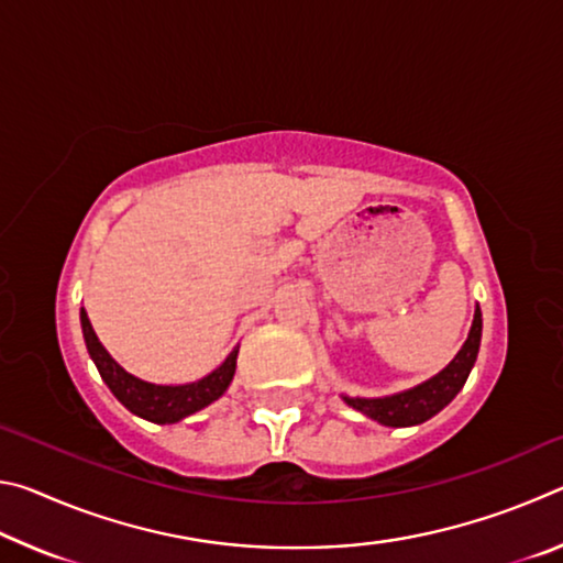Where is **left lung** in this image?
Listing matches in <instances>:
<instances>
[{"mask_svg": "<svg viewBox=\"0 0 563 563\" xmlns=\"http://www.w3.org/2000/svg\"><path fill=\"white\" fill-rule=\"evenodd\" d=\"M479 342H482V310L479 305H476L470 335H466L464 345L442 373H437L434 377L424 379V383L402 389V393H395V395H385V397L340 395V397L345 399L347 407L357 409V412L375 419V422L385 427L422 424L437 412H442V409L456 397V393L464 387L466 377H470L476 362Z\"/></svg>", "mask_w": 563, "mask_h": 563, "instance_id": "obj_1", "label": "left lung"}]
</instances>
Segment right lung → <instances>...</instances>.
Listing matches in <instances>:
<instances>
[{
  "instance_id": "add662e5",
  "label": "right lung",
  "mask_w": 563,
  "mask_h": 563,
  "mask_svg": "<svg viewBox=\"0 0 563 563\" xmlns=\"http://www.w3.org/2000/svg\"><path fill=\"white\" fill-rule=\"evenodd\" d=\"M79 318H81L84 342H87L89 357L93 360V365H97L101 379L107 383L113 397H117L129 412H133L141 419H148V422L176 424L188 415H194L198 409L216 402V399L225 393L228 385L233 383L238 345L231 350V355H228L221 365L213 369V373L196 379V383L156 385L126 373V369H123L119 362L109 355L107 347L101 345L97 332L91 328L87 310L81 308Z\"/></svg>"
}]
</instances>
